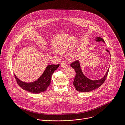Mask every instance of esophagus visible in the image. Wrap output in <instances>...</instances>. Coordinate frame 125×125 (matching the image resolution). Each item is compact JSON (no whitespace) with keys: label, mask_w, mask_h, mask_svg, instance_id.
<instances>
[{"label":"esophagus","mask_w":125,"mask_h":125,"mask_svg":"<svg viewBox=\"0 0 125 125\" xmlns=\"http://www.w3.org/2000/svg\"><path fill=\"white\" fill-rule=\"evenodd\" d=\"M66 66H67V64L66 63L63 62L62 63H61V67H63V68H64V67H66Z\"/></svg>","instance_id":"obj_1"}]
</instances>
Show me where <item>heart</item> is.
<instances>
[{
	"instance_id": "1",
	"label": "heart",
	"mask_w": 125,
	"mask_h": 125,
	"mask_svg": "<svg viewBox=\"0 0 125 125\" xmlns=\"http://www.w3.org/2000/svg\"><path fill=\"white\" fill-rule=\"evenodd\" d=\"M57 50L58 52H59V53H64L67 51V49L64 48V47H59L57 49ZM77 56L76 54H73V55H71L69 59L70 60H75L77 58Z\"/></svg>"
}]
</instances>
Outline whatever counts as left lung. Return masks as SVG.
Wrapping results in <instances>:
<instances>
[{
    "mask_svg": "<svg viewBox=\"0 0 125 125\" xmlns=\"http://www.w3.org/2000/svg\"><path fill=\"white\" fill-rule=\"evenodd\" d=\"M95 41L96 42H104L103 39L100 37L96 38ZM106 50L109 52L107 49ZM109 53L110 54V53ZM70 66L74 69L76 72V76L73 82V84L76 88V90L78 92L85 93L90 92L99 87L105 82L109 69V68L108 69L105 76L101 79L98 80H91L86 77L83 73L79 60H77L72 62Z\"/></svg>",
    "mask_w": 125,
    "mask_h": 125,
    "instance_id": "left-lung-1",
    "label": "left lung"
}]
</instances>
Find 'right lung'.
I'll return each instance as SVG.
<instances>
[{"instance_id":"add662e5","label":"right lung","mask_w":125,"mask_h":125,"mask_svg":"<svg viewBox=\"0 0 125 125\" xmlns=\"http://www.w3.org/2000/svg\"><path fill=\"white\" fill-rule=\"evenodd\" d=\"M59 64H51L47 66L42 75L37 80L32 83H25L20 81L14 74L18 83L23 90L33 94H39L45 92L50 84L51 76L54 71L57 69Z\"/></svg>"}]
</instances>
